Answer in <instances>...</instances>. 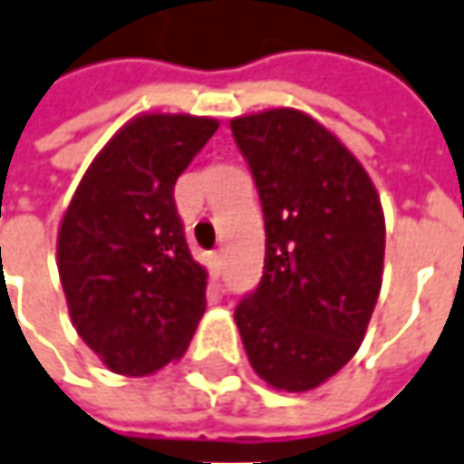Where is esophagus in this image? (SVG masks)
<instances>
[{
	"label": "esophagus",
	"instance_id": "esophagus-1",
	"mask_svg": "<svg viewBox=\"0 0 464 464\" xmlns=\"http://www.w3.org/2000/svg\"><path fill=\"white\" fill-rule=\"evenodd\" d=\"M222 265H225L222 255H219V252H212V255H209V275H212L214 280L222 275Z\"/></svg>",
	"mask_w": 464,
	"mask_h": 464
}]
</instances>
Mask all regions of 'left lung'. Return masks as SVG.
<instances>
[{
	"label": "left lung",
	"mask_w": 464,
	"mask_h": 464,
	"mask_svg": "<svg viewBox=\"0 0 464 464\" xmlns=\"http://www.w3.org/2000/svg\"><path fill=\"white\" fill-rule=\"evenodd\" d=\"M265 214L263 277L235 308L252 369L308 392L343 369L382 290L384 214L363 166L311 116L235 118Z\"/></svg>",
	"instance_id": "obj_1"
}]
</instances>
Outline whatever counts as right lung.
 <instances>
[{
  "label": "right lung",
  "mask_w": 464,
  "mask_h": 464,
  "mask_svg": "<svg viewBox=\"0 0 464 464\" xmlns=\"http://www.w3.org/2000/svg\"><path fill=\"white\" fill-rule=\"evenodd\" d=\"M219 123L140 116L95 156L67 207L57 270L80 338L111 372L146 376L179 359L207 305L174 184Z\"/></svg>",
  "instance_id": "right-lung-1"
}]
</instances>
